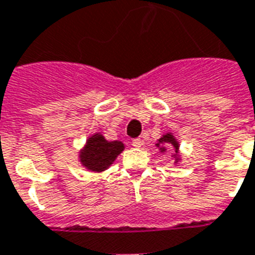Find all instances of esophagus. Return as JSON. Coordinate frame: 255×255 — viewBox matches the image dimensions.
Returning a JSON list of instances; mask_svg holds the SVG:
<instances>
[{
  "instance_id": "obj_1",
  "label": "esophagus",
  "mask_w": 255,
  "mask_h": 255,
  "mask_svg": "<svg viewBox=\"0 0 255 255\" xmlns=\"http://www.w3.org/2000/svg\"><path fill=\"white\" fill-rule=\"evenodd\" d=\"M142 144H144V141H142L141 138H133V140H132V145L136 146V148L141 146Z\"/></svg>"
}]
</instances>
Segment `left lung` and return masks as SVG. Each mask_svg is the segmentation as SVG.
Listing matches in <instances>:
<instances>
[{
  "label": "left lung",
  "mask_w": 255,
  "mask_h": 255,
  "mask_svg": "<svg viewBox=\"0 0 255 255\" xmlns=\"http://www.w3.org/2000/svg\"><path fill=\"white\" fill-rule=\"evenodd\" d=\"M160 142H170L171 145L174 146L175 153L178 152V148H179V146H178V142L175 141V138L173 137V134L166 133V134H165V136H163V137L160 138ZM157 145H158V144H157ZM162 149H163V148H162Z\"/></svg>",
  "instance_id": "8db88e82"
}]
</instances>
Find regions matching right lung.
Returning <instances> with one entry per match:
<instances>
[{
	"mask_svg": "<svg viewBox=\"0 0 255 255\" xmlns=\"http://www.w3.org/2000/svg\"><path fill=\"white\" fill-rule=\"evenodd\" d=\"M123 149L121 141H107L101 134H94L81 153V161L90 170L102 171L114 162Z\"/></svg>",
	"mask_w": 255,
	"mask_h": 255,
	"instance_id": "obj_1",
	"label": "right lung"
}]
</instances>
